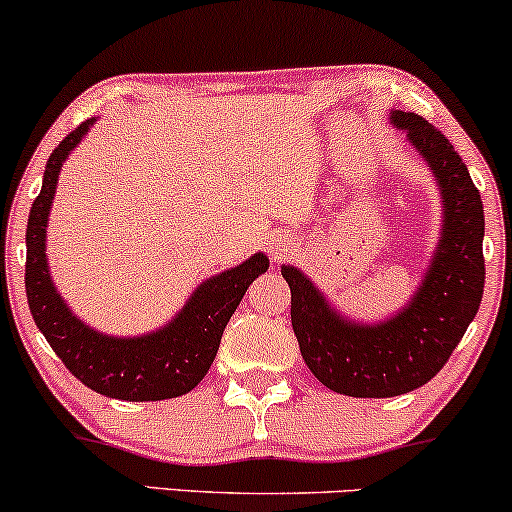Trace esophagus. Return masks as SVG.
<instances>
[{"mask_svg":"<svg viewBox=\"0 0 512 512\" xmlns=\"http://www.w3.org/2000/svg\"><path fill=\"white\" fill-rule=\"evenodd\" d=\"M293 248V240L289 236H276L269 240V252H272L274 260H281V255H286Z\"/></svg>","mask_w":512,"mask_h":512,"instance_id":"1","label":"esophagus"}]
</instances>
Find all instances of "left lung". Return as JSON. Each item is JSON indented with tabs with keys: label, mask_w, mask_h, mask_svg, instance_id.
I'll return each mask as SVG.
<instances>
[{
	"label": "left lung",
	"mask_w": 512,
	"mask_h": 512,
	"mask_svg": "<svg viewBox=\"0 0 512 512\" xmlns=\"http://www.w3.org/2000/svg\"><path fill=\"white\" fill-rule=\"evenodd\" d=\"M387 120L407 134L443 202L438 245L414 296L385 320L363 322L337 310L301 269L281 267L303 361L322 385L349 397H397L426 385L460 344L484 296V204L467 166L424 117L390 110Z\"/></svg>",
	"instance_id": "8db88e82"
}]
</instances>
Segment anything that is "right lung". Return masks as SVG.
Returning a JSON list of instances; mask_svg holds the SVG:
<instances>
[{"label": "right lung", "instance_id": "obj_1", "mask_svg": "<svg viewBox=\"0 0 512 512\" xmlns=\"http://www.w3.org/2000/svg\"><path fill=\"white\" fill-rule=\"evenodd\" d=\"M96 117L86 120L52 151L26 228L28 308L69 373L98 395L125 402H161L202 383L219 351L221 334L245 291L269 269V257L255 252L236 267L204 279L185 305L156 330L117 337L98 332L74 315L52 281L48 264V221L62 166L81 144Z\"/></svg>", "mask_w": 512, "mask_h": 512}]
</instances>
